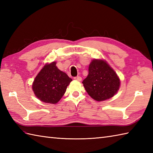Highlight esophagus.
Listing matches in <instances>:
<instances>
[{"label": "esophagus", "mask_w": 153, "mask_h": 153, "mask_svg": "<svg viewBox=\"0 0 153 153\" xmlns=\"http://www.w3.org/2000/svg\"><path fill=\"white\" fill-rule=\"evenodd\" d=\"M74 79L76 80V81H78V82H81V81H82V78L80 76H77L76 77H74Z\"/></svg>", "instance_id": "esophagus-1"}]
</instances>
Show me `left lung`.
Returning <instances> with one entry per match:
<instances>
[{
	"label": "left lung",
	"instance_id": "1",
	"mask_svg": "<svg viewBox=\"0 0 153 153\" xmlns=\"http://www.w3.org/2000/svg\"><path fill=\"white\" fill-rule=\"evenodd\" d=\"M82 83L88 95L97 101L112 98L118 92L120 79L107 62L94 59L89 66V74Z\"/></svg>",
	"mask_w": 153,
	"mask_h": 153
}]
</instances>
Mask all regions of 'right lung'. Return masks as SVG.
<instances>
[{
	"mask_svg": "<svg viewBox=\"0 0 153 153\" xmlns=\"http://www.w3.org/2000/svg\"><path fill=\"white\" fill-rule=\"evenodd\" d=\"M56 62L47 63L38 73L32 84L35 95L45 103L56 104L72 81L56 66Z\"/></svg>",
	"mask_w": 153,
	"mask_h": 153,
	"instance_id": "1",
	"label": "right lung"
}]
</instances>
